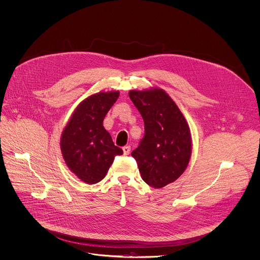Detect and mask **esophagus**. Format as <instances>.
Instances as JSON below:
<instances>
[{
  "label": "esophagus",
  "instance_id": "esophagus-1",
  "mask_svg": "<svg viewBox=\"0 0 260 260\" xmlns=\"http://www.w3.org/2000/svg\"><path fill=\"white\" fill-rule=\"evenodd\" d=\"M122 150H123L124 155H128L129 152H131V147H129V146H124V147L122 148Z\"/></svg>",
  "mask_w": 260,
  "mask_h": 260
}]
</instances>
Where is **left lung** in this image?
<instances>
[{"instance_id": "8db88e82", "label": "left lung", "mask_w": 260, "mask_h": 260, "mask_svg": "<svg viewBox=\"0 0 260 260\" xmlns=\"http://www.w3.org/2000/svg\"><path fill=\"white\" fill-rule=\"evenodd\" d=\"M128 96L145 124V135L132 156L143 180L154 188H162L175 181L188 165V124L175 102L161 89L134 90Z\"/></svg>"}]
</instances>
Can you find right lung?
I'll use <instances>...</instances> for the list:
<instances>
[{
	"label": "right lung",
	"mask_w": 260,
	"mask_h": 260,
	"mask_svg": "<svg viewBox=\"0 0 260 260\" xmlns=\"http://www.w3.org/2000/svg\"><path fill=\"white\" fill-rule=\"evenodd\" d=\"M119 96L118 91L94 94L79 104L60 139L62 157L82 181H101L116 156L123 151L114 146L103 119Z\"/></svg>",
	"instance_id": "add662e5"
}]
</instances>
